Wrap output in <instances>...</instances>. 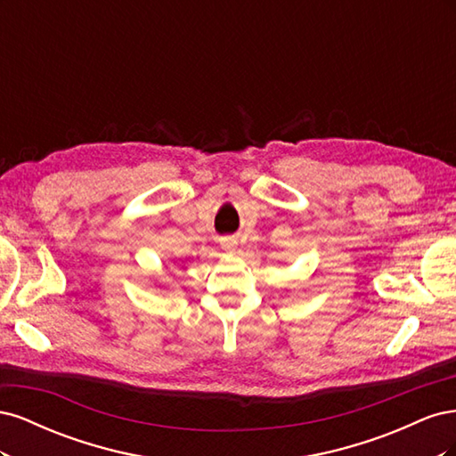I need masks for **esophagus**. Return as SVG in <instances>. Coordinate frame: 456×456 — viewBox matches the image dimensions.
Wrapping results in <instances>:
<instances>
[{"label":"esophagus","instance_id":"esophagus-1","mask_svg":"<svg viewBox=\"0 0 456 456\" xmlns=\"http://www.w3.org/2000/svg\"><path fill=\"white\" fill-rule=\"evenodd\" d=\"M220 245H223V249H224V251L232 253V251H236L238 241L233 240V238H224V240H223V243H220Z\"/></svg>","mask_w":456,"mask_h":456}]
</instances>
